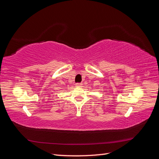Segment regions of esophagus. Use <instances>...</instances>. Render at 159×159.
I'll return each mask as SVG.
<instances>
[{
    "instance_id": "34e87169",
    "label": "esophagus",
    "mask_w": 159,
    "mask_h": 159,
    "mask_svg": "<svg viewBox=\"0 0 159 159\" xmlns=\"http://www.w3.org/2000/svg\"><path fill=\"white\" fill-rule=\"evenodd\" d=\"M75 85H76V87L80 88V87H81V86H82V84H81V83H76V84H75Z\"/></svg>"
}]
</instances>
